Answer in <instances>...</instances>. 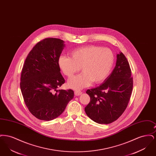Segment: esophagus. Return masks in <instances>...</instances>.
<instances>
[{
  "label": "esophagus",
  "mask_w": 156,
  "mask_h": 156,
  "mask_svg": "<svg viewBox=\"0 0 156 156\" xmlns=\"http://www.w3.org/2000/svg\"><path fill=\"white\" fill-rule=\"evenodd\" d=\"M74 94L75 96H79L82 94V92L80 90H75Z\"/></svg>",
  "instance_id": "esophagus-1"
}]
</instances>
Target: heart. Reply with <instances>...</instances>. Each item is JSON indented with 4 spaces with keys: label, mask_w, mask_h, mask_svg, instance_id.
<instances>
[{
    "label": "heart",
    "mask_w": 156,
    "mask_h": 156,
    "mask_svg": "<svg viewBox=\"0 0 156 156\" xmlns=\"http://www.w3.org/2000/svg\"><path fill=\"white\" fill-rule=\"evenodd\" d=\"M70 57L60 56L58 66L68 78L80 70L82 73L71 78L68 86L74 89L89 87L93 82L100 83L108 76L114 64L115 57L108 48L89 45L75 48L69 52Z\"/></svg>",
    "instance_id": "obj_1"
}]
</instances>
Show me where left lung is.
Listing matches in <instances>:
<instances>
[{
    "instance_id": "8db88e82",
    "label": "left lung",
    "mask_w": 156,
    "mask_h": 156,
    "mask_svg": "<svg viewBox=\"0 0 156 156\" xmlns=\"http://www.w3.org/2000/svg\"><path fill=\"white\" fill-rule=\"evenodd\" d=\"M127 59L122 52L117 54L116 66L104 82L88 89L90 101L85 108L89 118L99 124L116 120L127 106L133 89V78Z\"/></svg>"
}]
</instances>
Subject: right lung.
Masks as SVG:
<instances>
[{
  "instance_id": "right-lung-1",
  "label": "right lung",
  "mask_w": 156,
  "mask_h": 156,
  "mask_svg": "<svg viewBox=\"0 0 156 156\" xmlns=\"http://www.w3.org/2000/svg\"><path fill=\"white\" fill-rule=\"evenodd\" d=\"M59 38L39 41L25 60L20 78L24 101L37 119L49 121L58 117L74 98L72 89L57 90L65 82L58 60L65 44Z\"/></svg>"
}]
</instances>
